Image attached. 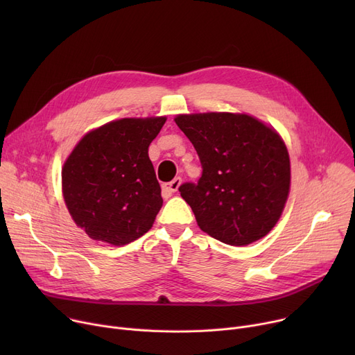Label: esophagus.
I'll use <instances>...</instances> for the list:
<instances>
[{
    "label": "esophagus",
    "mask_w": 355,
    "mask_h": 355,
    "mask_svg": "<svg viewBox=\"0 0 355 355\" xmlns=\"http://www.w3.org/2000/svg\"><path fill=\"white\" fill-rule=\"evenodd\" d=\"M181 181H182V180H181L180 177H175L173 181L164 184V185H162V196H164L165 198L171 197L173 193H175V191L178 190V187L181 185Z\"/></svg>",
    "instance_id": "34e87169"
}]
</instances>
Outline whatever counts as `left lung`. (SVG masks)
I'll list each match as a JSON object with an SVG mask.
<instances>
[{
  "label": "left lung",
  "mask_w": 355,
  "mask_h": 355,
  "mask_svg": "<svg viewBox=\"0 0 355 355\" xmlns=\"http://www.w3.org/2000/svg\"><path fill=\"white\" fill-rule=\"evenodd\" d=\"M175 123L198 154L202 174L178 189L202 232L232 246L265 237L281 217L291 161L275 129L229 112L178 115Z\"/></svg>",
  "instance_id": "8db88e82"
}]
</instances>
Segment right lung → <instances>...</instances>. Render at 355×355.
Instances as JSON below:
<instances>
[{
  "mask_svg": "<svg viewBox=\"0 0 355 355\" xmlns=\"http://www.w3.org/2000/svg\"><path fill=\"white\" fill-rule=\"evenodd\" d=\"M165 121H112L74 146L62 170L63 197L90 239L123 246L153 227L162 197L148 148Z\"/></svg>",
  "mask_w": 355,
  "mask_h": 355,
  "instance_id": "right-lung-1",
  "label": "right lung"
}]
</instances>
